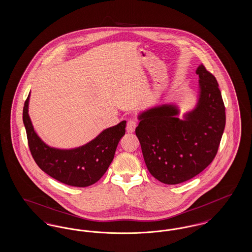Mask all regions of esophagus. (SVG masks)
I'll list each match as a JSON object with an SVG mask.
<instances>
[{
  "label": "esophagus",
  "mask_w": 252,
  "mask_h": 252,
  "mask_svg": "<svg viewBox=\"0 0 252 252\" xmlns=\"http://www.w3.org/2000/svg\"><path fill=\"white\" fill-rule=\"evenodd\" d=\"M137 126V123L134 120H129L126 124V131L128 133H132L135 131V128Z\"/></svg>",
  "instance_id": "34e87169"
}]
</instances>
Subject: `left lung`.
<instances>
[{"label":"left lung","mask_w":252,"mask_h":252,"mask_svg":"<svg viewBox=\"0 0 252 252\" xmlns=\"http://www.w3.org/2000/svg\"><path fill=\"white\" fill-rule=\"evenodd\" d=\"M195 73L199 77L196 103L182 118L174 103L147 108L138 115L135 132L146 167L164 184L191 180L209 166L225 129V106L216 77L202 64Z\"/></svg>","instance_id":"left-lung-1"}]
</instances>
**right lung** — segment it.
<instances>
[{
	"instance_id": "obj_1",
	"label": "right lung",
	"mask_w": 252,
	"mask_h": 252,
	"mask_svg": "<svg viewBox=\"0 0 252 252\" xmlns=\"http://www.w3.org/2000/svg\"><path fill=\"white\" fill-rule=\"evenodd\" d=\"M30 94L24 103L23 120L28 145L36 164L50 177L60 182L87 187L94 184L108 170L121 138L126 133V121L101 132L88 144L71 149L49 146L36 134L30 119Z\"/></svg>"
}]
</instances>
